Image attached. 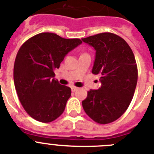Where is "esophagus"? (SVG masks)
<instances>
[{
  "label": "esophagus",
  "mask_w": 154,
  "mask_h": 154,
  "mask_svg": "<svg viewBox=\"0 0 154 154\" xmlns=\"http://www.w3.org/2000/svg\"><path fill=\"white\" fill-rule=\"evenodd\" d=\"M71 89H72V91H76L78 90V88L77 87H75V86H73V87L71 88Z\"/></svg>",
  "instance_id": "34e87169"
}]
</instances>
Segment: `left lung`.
<instances>
[{
  "mask_svg": "<svg viewBox=\"0 0 154 154\" xmlns=\"http://www.w3.org/2000/svg\"><path fill=\"white\" fill-rule=\"evenodd\" d=\"M82 41L96 51L91 72L101 76V87L88 91L82 101L84 110L96 123H111L124 114L135 93L138 80L135 55L127 42L114 33H99Z\"/></svg>",
  "mask_w": 154,
  "mask_h": 154,
  "instance_id": "8db88e82",
  "label": "left lung"
}]
</instances>
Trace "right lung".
Listing matches in <instances>:
<instances>
[{
  "instance_id": "1",
  "label": "right lung",
  "mask_w": 154,
  "mask_h": 154,
  "mask_svg": "<svg viewBox=\"0 0 154 154\" xmlns=\"http://www.w3.org/2000/svg\"><path fill=\"white\" fill-rule=\"evenodd\" d=\"M81 43L77 38L41 33L20 47L14 64V83L19 101L31 117L48 123L63 113L71 89L55 80L54 71L68 52Z\"/></svg>"
}]
</instances>
